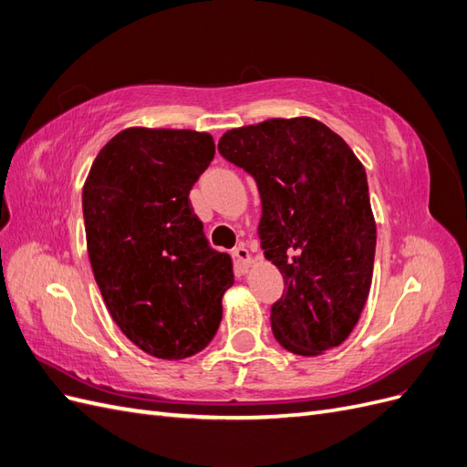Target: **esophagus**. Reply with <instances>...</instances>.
Wrapping results in <instances>:
<instances>
[{"label": "esophagus", "mask_w": 467, "mask_h": 467, "mask_svg": "<svg viewBox=\"0 0 467 467\" xmlns=\"http://www.w3.org/2000/svg\"><path fill=\"white\" fill-rule=\"evenodd\" d=\"M234 257H235V261H237L239 266L247 268V266L251 265V253L247 251L245 245H237V247L234 249Z\"/></svg>", "instance_id": "1"}]
</instances>
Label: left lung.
<instances>
[{
    "label": "left lung",
    "mask_w": 467,
    "mask_h": 467,
    "mask_svg": "<svg viewBox=\"0 0 467 467\" xmlns=\"http://www.w3.org/2000/svg\"><path fill=\"white\" fill-rule=\"evenodd\" d=\"M218 151L257 182L261 247L285 278L271 307L276 341L300 357L341 345L368 298L376 222L362 163L316 119L228 130Z\"/></svg>",
    "instance_id": "left-lung-1"
}]
</instances>
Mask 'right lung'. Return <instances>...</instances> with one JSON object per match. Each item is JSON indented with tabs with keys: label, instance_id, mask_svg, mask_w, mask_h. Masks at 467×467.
I'll list each match as a JSON object with an SVG mask.
<instances>
[{
	"label": "right lung",
	"instance_id": "right-lung-1",
	"mask_svg": "<svg viewBox=\"0 0 467 467\" xmlns=\"http://www.w3.org/2000/svg\"><path fill=\"white\" fill-rule=\"evenodd\" d=\"M206 132L126 129L99 151L83 187L88 253L110 317L151 357L201 352L234 285L189 192L214 160Z\"/></svg>",
	"mask_w": 467,
	"mask_h": 467
}]
</instances>
